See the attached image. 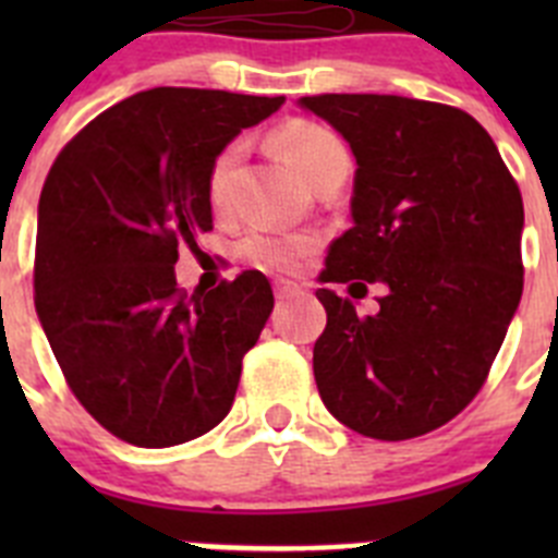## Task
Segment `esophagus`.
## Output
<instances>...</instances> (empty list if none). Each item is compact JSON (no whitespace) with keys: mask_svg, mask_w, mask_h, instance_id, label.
Masks as SVG:
<instances>
[{"mask_svg":"<svg viewBox=\"0 0 558 558\" xmlns=\"http://www.w3.org/2000/svg\"><path fill=\"white\" fill-rule=\"evenodd\" d=\"M276 299H293V295H302L304 288L299 282H290V279H276L274 282Z\"/></svg>","mask_w":558,"mask_h":558,"instance_id":"1","label":"esophagus"}]
</instances>
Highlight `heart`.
<instances>
[{
  "instance_id": "heart-1",
  "label": "heart",
  "mask_w": 558,
  "mask_h": 558,
  "mask_svg": "<svg viewBox=\"0 0 558 558\" xmlns=\"http://www.w3.org/2000/svg\"><path fill=\"white\" fill-rule=\"evenodd\" d=\"M276 153L282 156L284 165L313 190L318 181L329 175H343L349 172V147L343 145L338 133L310 120L284 122L270 136ZM240 159V145H229L220 150V156L211 161L209 179H206V198L211 209H226V190H229V175ZM313 251V236L293 234V231L256 229L245 236L243 254L248 263L263 265V268H293Z\"/></svg>"
}]
</instances>
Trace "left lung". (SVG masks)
Returning <instances> with one entry per match:
<instances>
[{
	"instance_id": "obj_1",
	"label": "left lung",
	"mask_w": 558,
	"mask_h": 558,
	"mask_svg": "<svg viewBox=\"0 0 558 558\" xmlns=\"http://www.w3.org/2000/svg\"><path fill=\"white\" fill-rule=\"evenodd\" d=\"M299 102L357 159L354 226L329 245L318 279L386 284L374 315H357L335 290H315L327 310L313 349L315 386L354 433L425 436L477 397L517 313L525 274L520 186L489 133L461 108L397 95Z\"/></svg>"
}]
</instances>
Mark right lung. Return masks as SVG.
Instances as JSON below:
<instances>
[{
  "mask_svg": "<svg viewBox=\"0 0 558 558\" xmlns=\"http://www.w3.org/2000/svg\"><path fill=\"white\" fill-rule=\"evenodd\" d=\"M282 102L147 88L72 136L44 181L38 322L77 402L128 445H184L231 411L274 290L259 270H243L186 295L172 268L211 231V161Z\"/></svg>",
  "mask_w": 558,
  "mask_h": 558,
  "instance_id": "right-lung-1",
  "label": "right lung"
}]
</instances>
